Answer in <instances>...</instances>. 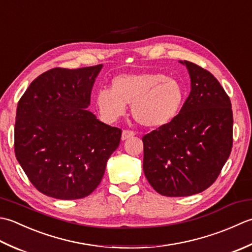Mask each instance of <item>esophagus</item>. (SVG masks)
I'll list each match as a JSON object with an SVG mask.
<instances>
[{"mask_svg": "<svg viewBox=\"0 0 252 252\" xmlns=\"http://www.w3.org/2000/svg\"><path fill=\"white\" fill-rule=\"evenodd\" d=\"M133 136H135V132H133L132 130L125 129L122 132V140H126V139H128V138H131Z\"/></svg>", "mask_w": 252, "mask_h": 252, "instance_id": "34e87169", "label": "esophagus"}]
</instances>
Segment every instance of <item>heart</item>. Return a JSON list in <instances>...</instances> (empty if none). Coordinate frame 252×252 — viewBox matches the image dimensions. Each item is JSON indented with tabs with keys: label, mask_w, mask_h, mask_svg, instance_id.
I'll list each match as a JSON object with an SVG mask.
<instances>
[{
	"label": "heart",
	"mask_w": 252,
	"mask_h": 252,
	"mask_svg": "<svg viewBox=\"0 0 252 252\" xmlns=\"http://www.w3.org/2000/svg\"><path fill=\"white\" fill-rule=\"evenodd\" d=\"M185 97V88L174 77L140 71L114 77L111 89L96 92L95 105L102 119L112 123L125 114L126 104H131V115L140 125L158 128L178 115Z\"/></svg>",
	"instance_id": "heart-1"
}]
</instances>
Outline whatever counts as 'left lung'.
Segmentation results:
<instances>
[{"label":"left lung","mask_w":252,"mask_h":252,"mask_svg":"<svg viewBox=\"0 0 252 252\" xmlns=\"http://www.w3.org/2000/svg\"><path fill=\"white\" fill-rule=\"evenodd\" d=\"M191 91L169 124L142 137L143 172L157 192L187 197L217 181L233 147L229 96L215 77L184 61Z\"/></svg>","instance_id":"8db88e82"}]
</instances>
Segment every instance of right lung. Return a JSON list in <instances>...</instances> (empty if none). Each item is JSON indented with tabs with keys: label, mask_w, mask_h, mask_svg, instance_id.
Here are the masks:
<instances>
[{
	"label": "right lung",
	"mask_w": 252,
	"mask_h": 252,
	"mask_svg": "<svg viewBox=\"0 0 252 252\" xmlns=\"http://www.w3.org/2000/svg\"><path fill=\"white\" fill-rule=\"evenodd\" d=\"M101 68L102 64L50 69L30 84L18 102L15 156L45 196L61 200L89 196L120 146L122 129L86 110Z\"/></svg>",
	"instance_id": "1"
}]
</instances>
